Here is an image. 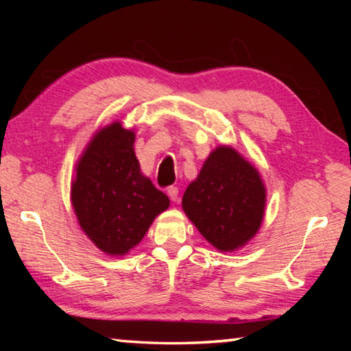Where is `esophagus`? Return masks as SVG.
Here are the masks:
<instances>
[{"label":"esophagus","instance_id":"1","mask_svg":"<svg viewBox=\"0 0 351 351\" xmlns=\"http://www.w3.org/2000/svg\"><path fill=\"white\" fill-rule=\"evenodd\" d=\"M167 195H169V198L173 201V203H176L178 198H180V189L175 187V186H171V187L167 189Z\"/></svg>","mask_w":351,"mask_h":351}]
</instances>
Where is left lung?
<instances>
[{"label": "left lung", "instance_id": "obj_1", "mask_svg": "<svg viewBox=\"0 0 351 351\" xmlns=\"http://www.w3.org/2000/svg\"><path fill=\"white\" fill-rule=\"evenodd\" d=\"M266 187L255 165L229 145L212 150L182 197V210L219 252L246 246L260 230Z\"/></svg>", "mask_w": 351, "mask_h": 351}]
</instances>
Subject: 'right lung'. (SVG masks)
Segmentation results:
<instances>
[{
  "label": "right lung",
  "mask_w": 351,
  "mask_h": 351,
  "mask_svg": "<svg viewBox=\"0 0 351 351\" xmlns=\"http://www.w3.org/2000/svg\"><path fill=\"white\" fill-rule=\"evenodd\" d=\"M134 128L114 121L99 128L83 148L71 181V204L94 246L123 257L144 239L170 199L141 171Z\"/></svg>",
  "instance_id": "obj_1"
}]
</instances>
